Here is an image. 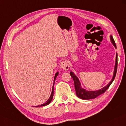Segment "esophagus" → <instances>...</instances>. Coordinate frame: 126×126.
Returning a JSON list of instances; mask_svg holds the SVG:
<instances>
[{
	"label": "esophagus",
	"instance_id": "1",
	"mask_svg": "<svg viewBox=\"0 0 126 126\" xmlns=\"http://www.w3.org/2000/svg\"><path fill=\"white\" fill-rule=\"evenodd\" d=\"M60 67L63 70H65V71H67L69 69L70 66L68 62L66 60L63 61L60 63Z\"/></svg>",
	"mask_w": 126,
	"mask_h": 126
}]
</instances>
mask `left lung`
I'll list each match as a JSON object with an SVG mask.
<instances>
[{
	"instance_id": "obj_1",
	"label": "left lung",
	"mask_w": 126,
	"mask_h": 126,
	"mask_svg": "<svg viewBox=\"0 0 126 126\" xmlns=\"http://www.w3.org/2000/svg\"><path fill=\"white\" fill-rule=\"evenodd\" d=\"M110 40H111V43L114 46V47L116 48V45L112 35H110ZM117 53H116L115 65H114L113 78H112L111 81H110L106 86L103 87L102 89L98 90H96V91H88V90L83 89V88H82V86H81V83L80 82V80H79V78L75 75V74L73 72H70V75L71 76L72 78L73 79L74 81L75 88V91L77 96L81 99H83V100H87L95 98L97 96H100V94L104 93V92L109 89L110 86L111 85V83L113 81L114 78H115L117 72Z\"/></svg>"
}]
</instances>
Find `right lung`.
<instances>
[{
	"instance_id": "right-lung-1",
	"label": "right lung",
	"mask_w": 126,
	"mask_h": 126,
	"mask_svg": "<svg viewBox=\"0 0 126 126\" xmlns=\"http://www.w3.org/2000/svg\"><path fill=\"white\" fill-rule=\"evenodd\" d=\"M59 75V72H56V74H55V75L54 77V83H53V86H52V92H51V95L50 96L49 98L48 99V100L46 101L45 103H43V104L40 105H39V106H34L35 107H42V106H46L49 104V103L51 102V101L53 98V96H54V83H55V81L56 80V77L57 76V75Z\"/></svg>"
}]
</instances>
